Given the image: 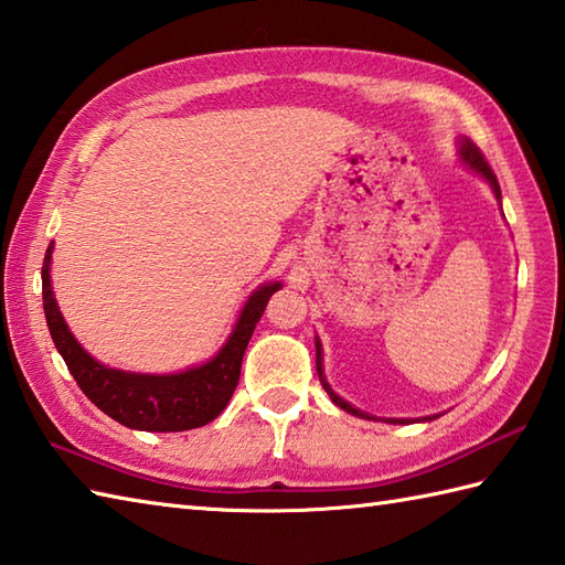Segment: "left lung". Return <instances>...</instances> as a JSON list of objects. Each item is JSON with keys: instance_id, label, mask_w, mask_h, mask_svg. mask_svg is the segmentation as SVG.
<instances>
[{"instance_id": "1", "label": "left lung", "mask_w": 565, "mask_h": 565, "mask_svg": "<svg viewBox=\"0 0 565 565\" xmlns=\"http://www.w3.org/2000/svg\"><path fill=\"white\" fill-rule=\"evenodd\" d=\"M458 161H460L462 166H466V169H468L470 173L480 175V179L492 188V193H494V198H497V203L502 205V191H500V183H497L494 173H492V169L488 166V161H484V157L480 153V149L475 147V143H472L470 139H466V137H460V139H458ZM316 370H318V377H320V384H323V390L328 392L330 399H333V404L342 408V412H348V414H352V416H360V418H370V422H380L377 416H372V414H367V412H362V408L352 406L350 402L342 399L340 394H335V392H333V386L328 384V380H326V372H323V345H320V338H318V335H316ZM438 416H440V414L424 416V418H384V422H386V424L434 422V418H438Z\"/></svg>"}]
</instances>
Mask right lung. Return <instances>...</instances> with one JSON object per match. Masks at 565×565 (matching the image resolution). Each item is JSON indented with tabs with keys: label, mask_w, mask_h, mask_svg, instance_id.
<instances>
[{
	"label": "right lung",
	"mask_w": 565,
	"mask_h": 565,
	"mask_svg": "<svg viewBox=\"0 0 565 565\" xmlns=\"http://www.w3.org/2000/svg\"><path fill=\"white\" fill-rule=\"evenodd\" d=\"M51 254L53 245L46 249V259L41 267L43 313H46L55 350L68 364L77 386L99 412H105L121 426L153 430V434L191 430L223 414L239 382L242 358H245L254 326L259 323L271 294L281 289V281H267L252 291L230 338L203 364H193V367L171 374L127 372L95 360L71 333L53 294Z\"/></svg>",
	"instance_id": "right-lung-1"
}]
</instances>
